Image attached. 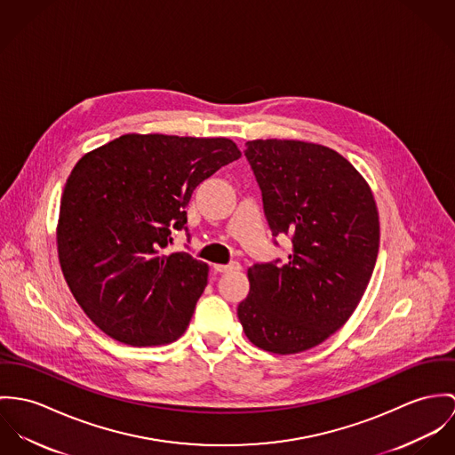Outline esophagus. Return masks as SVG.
Instances as JSON below:
<instances>
[{
  "mask_svg": "<svg viewBox=\"0 0 455 455\" xmlns=\"http://www.w3.org/2000/svg\"><path fill=\"white\" fill-rule=\"evenodd\" d=\"M216 272H232V270H241V263L239 261H232V263H228V265H214L212 267Z\"/></svg>",
  "mask_w": 455,
  "mask_h": 455,
  "instance_id": "esophagus-1",
  "label": "esophagus"
}]
</instances>
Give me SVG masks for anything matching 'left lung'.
Instances as JSON below:
<instances>
[{
    "mask_svg": "<svg viewBox=\"0 0 455 455\" xmlns=\"http://www.w3.org/2000/svg\"><path fill=\"white\" fill-rule=\"evenodd\" d=\"M246 147L272 235H288L293 250L284 263L252 265L237 315L256 347L302 353L340 330L363 299L380 241L377 205L331 148L293 140Z\"/></svg>",
    "mask_w": 455,
    "mask_h": 455,
    "instance_id": "8db88e82",
    "label": "left lung"
}]
</instances>
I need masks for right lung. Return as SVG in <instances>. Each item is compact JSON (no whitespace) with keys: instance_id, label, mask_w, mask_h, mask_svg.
I'll use <instances>...</instances> for the list:
<instances>
[{"instance_id":"add662e5","label":"right lung","mask_w":455,"mask_h":455,"mask_svg":"<svg viewBox=\"0 0 455 455\" xmlns=\"http://www.w3.org/2000/svg\"><path fill=\"white\" fill-rule=\"evenodd\" d=\"M241 156L227 138L125 134L84 155L60 199L57 251L89 319L134 347L178 340L207 284L188 252L164 254L188 230L194 190Z\"/></svg>"}]
</instances>
